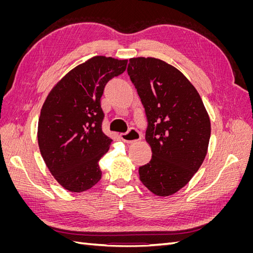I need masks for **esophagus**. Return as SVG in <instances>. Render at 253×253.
I'll return each instance as SVG.
<instances>
[{
    "label": "esophagus",
    "instance_id": "obj_1",
    "mask_svg": "<svg viewBox=\"0 0 253 253\" xmlns=\"http://www.w3.org/2000/svg\"><path fill=\"white\" fill-rule=\"evenodd\" d=\"M120 138L124 140L126 143H133L140 140L141 134L135 128H131L127 133H122L120 135Z\"/></svg>",
    "mask_w": 253,
    "mask_h": 253
}]
</instances>
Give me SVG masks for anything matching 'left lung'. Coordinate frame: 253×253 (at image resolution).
Wrapping results in <instances>:
<instances>
[{
    "label": "left lung",
    "mask_w": 253,
    "mask_h": 253,
    "mask_svg": "<svg viewBox=\"0 0 253 253\" xmlns=\"http://www.w3.org/2000/svg\"><path fill=\"white\" fill-rule=\"evenodd\" d=\"M127 74L148 119L145 140L152 159L139 168L152 193L169 196L200 169L211 135L209 115L200 94L177 68L156 58L129 59Z\"/></svg>",
    "instance_id": "obj_1"
}]
</instances>
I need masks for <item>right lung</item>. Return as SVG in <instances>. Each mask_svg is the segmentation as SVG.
Returning a JSON list of instances; mask_svg holds the SVG:
<instances>
[{"label":"right lung","mask_w":253,"mask_h":253,"mask_svg":"<svg viewBox=\"0 0 253 253\" xmlns=\"http://www.w3.org/2000/svg\"><path fill=\"white\" fill-rule=\"evenodd\" d=\"M126 64L112 57L90 58L68 72L45 99L38 143L49 172L67 191L80 193L101 179L98 163L112 139L101 128L100 98L105 84Z\"/></svg>","instance_id":"1"}]
</instances>
